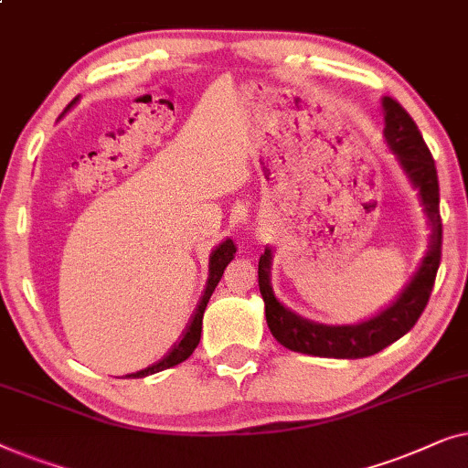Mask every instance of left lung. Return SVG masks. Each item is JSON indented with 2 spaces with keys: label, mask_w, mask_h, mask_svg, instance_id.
<instances>
[{
  "label": "left lung",
  "mask_w": 468,
  "mask_h": 468,
  "mask_svg": "<svg viewBox=\"0 0 468 468\" xmlns=\"http://www.w3.org/2000/svg\"><path fill=\"white\" fill-rule=\"evenodd\" d=\"M384 108V137L390 150L397 154V161L410 177L413 188H418L424 214L431 222V241L418 271L413 273L410 284L399 294V299L360 324L326 326L315 324L301 315L292 314L275 299L271 288V250L265 248L259 261V288L265 301V318L269 331L282 346L292 352L312 354L326 358H365L373 356L394 341L410 333L422 315L426 303L431 299L434 278L441 262V227L439 214V180L437 167L429 146H426L418 124L407 114V110L392 97L381 100Z\"/></svg>",
  "instance_id": "1"
}]
</instances>
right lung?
I'll list each match as a JSON object with an SVG mask.
<instances>
[{"mask_svg": "<svg viewBox=\"0 0 468 468\" xmlns=\"http://www.w3.org/2000/svg\"><path fill=\"white\" fill-rule=\"evenodd\" d=\"M76 101H78V97L68 105V108L63 110V114H65V112H68ZM63 114H61V116H63ZM233 254H235V243H233L231 239L222 241L220 246H216V248L212 250V256H209V278H207V286H206V291H203V297H201V301H199V305H197L193 318H190V322H188V326L184 328L180 341H177V344H174V347H171V350L165 354V356H163V358L159 360V363H154V365H150V367H146V368H142V371H137V373H131V375H127V378H133V379H135V378H146V375L165 371V368H169V367H176V365L184 363V360H186V358L190 356V354L195 352V347L199 346V339H201L203 312H206L207 301H209V297H212L214 288L218 286V282H220V278H222V273H225L227 265L233 261Z\"/></svg>", "mask_w": 468, "mask_h": 468, "instance_id": "1", "label": "right lung"}]
</instances>
